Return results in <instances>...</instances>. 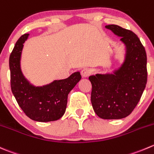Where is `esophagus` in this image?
<instances>
[{
	"mask_svg": "<svg viewBox=\"0 0 154 154\" xmlns=\"http://www.w3.org/2000/svg\"><path fill=\"white\" fill-rule=\"evenodd\" d=\"M81 74L83 77H88L91 74V72L88 68H83L81 71Z\"/></svg>",
	"mask_w": 154,
	"mask_h": 154,
	"instance_id": "34e87169",
	"label": "esophagus"
}]
</instances>
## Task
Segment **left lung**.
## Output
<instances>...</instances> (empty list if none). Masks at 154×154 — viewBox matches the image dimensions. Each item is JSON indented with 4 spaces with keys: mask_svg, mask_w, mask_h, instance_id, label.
Instances as JSON below:
<instances>
[{
    "mask_svg": "<svg viewBox=\"0 0 154 154\" xmlns=\"http://www.w3.org/2000/svg\"><path fill=\"white\" fill-rule=\"evenodd\" d=\"M125 47L123 62L113 73L89 77L92 83L91 102L95 113L104 120L129 116L138 104L147 79V55L138 36L117 25H106Z\"/></svg>",
    "mask_w": 154,
    "mask_h": 154,
    "instance_id": "8db88e82",
    "label": "left lung"
}]
</instances>
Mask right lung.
I'll return each instance as SVG.
<instances>
[{"mask_svg": "<svg viewBox=\"0 0 154 154\" xmlns=\"http://www.w3.org/2000/svg\"><path fill=\"white\" fill-rule=\"evenodd\" d=\"M29 34L19 37L9 60L11 90L19 107L31 120L37 122L55 121L65 113L68 95L81 79L79 71L69 77L56 80L49 84L36 86L31 84L22 74L21 56L24 43Z\"/></svg>", "mask_w": 154, "mask_h": 154, "instance_id": "right-lung-1", "label": "right lung"}]
</instances>
